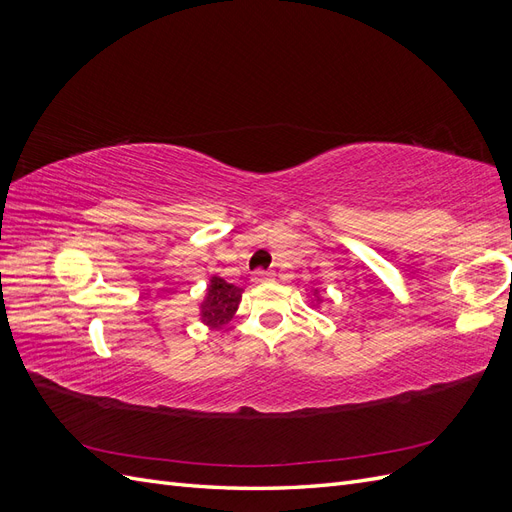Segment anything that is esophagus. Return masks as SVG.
<instances>
[{"mask_svg":"<svg viewBox=\"0 0 512 512\" xmlns=\"http://www.w3.org/2000/svg\"><path fill=\"white\" fill-rule=\"evenodd\" d=\"M273 277V273L271 271H262V269H258V271H254L252 273V282L254 284H262V282H269Z\"/></svg>","mask_w":512,"mask_h":512,"instance_id":"34e87169","label":"esophagus"}]
</instances>
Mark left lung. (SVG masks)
<instances>
[{
    "mask_svg": "<svg viewBox=\"0 0 512 512\" xmlns=\"http://www.w3.org/2000/svg\"><path fill=\"white\" fill-rule=\"evenodd\" d=\"M312 303H314V305H318V303H322V297H320V290H318V288H316V290H314V301H312Z\"/></svg>",
    "mask_w": 512,
    "mask_h": 512,
    "instance_id": "obj_1",
    "label": "left lung"
}]
</instances>
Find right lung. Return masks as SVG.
Wrapping results in <instances>:
<instances>
[{"mask_svg": "<svg viewBox=\"0 0 512 512\" xmlns=\"http://www.w3.org/2000/svg\"><path fill=\"white\" fill-rule=\"evenodd\" d=\"M243 290L235 284H228L222 277L213 275L205 290V299L200 303V322L211 331L222 329L224 324L237 314Z\"/></svg>", "mask_w": 512, "mask_h": 512, "instance_id": "1", "label": "right lung"}]
</instances>
